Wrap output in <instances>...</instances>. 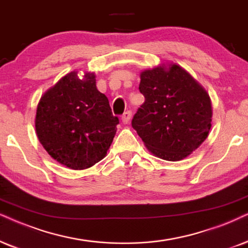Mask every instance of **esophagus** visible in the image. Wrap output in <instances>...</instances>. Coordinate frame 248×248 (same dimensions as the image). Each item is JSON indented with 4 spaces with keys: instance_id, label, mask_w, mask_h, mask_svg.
<instances>
[{
    "instance_id": "1",
    "label": "esophagus",
    "mask_w": 248,
    "mask_h": 248,
    "mask_svg": "<svg viewBox=\"0 0 248 248\" xmlns=\"http://www.w3.org/2000/svg\"><path fill=\"white\" fill-rule=\"evenodd\" d=\"M131 115H133V113H131V111H126V112H124V113L122 114V117H121L122 122H124V124H128V122L130 121Z\"/></svg>"
}]
</instances>
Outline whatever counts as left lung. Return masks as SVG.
Segmentation results:
<instances>
[{"label":"left lung","mask_w":248,"mask_h":248,"mask_svg":"<svg viewBox=\"0 0 248 248\" xmlns=\"http://www.w3.org/2000/svg\"><path fill=\"white\" fill-rule=\"evenodd\" d=\"M145 102L131 126L153 155L168 161L184 159L207 139L212 105L207 93L178 65L140 74Z\"/></svg>","instance_id":"8db88e82"}]
</instances>
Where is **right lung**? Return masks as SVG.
Returning a JSON list of instances; mask_svg holds the SVG:
<instances>
[{
	"instance_id": "right-lung-1",
	"label": "right lung",
	"mask_w": 248,
	"mask_h": 248,
	"mask_svg": "<svg viewBox=\"0 0 248 248\" xmlns=\"http://www.w3.org/2000/svg\"><path fill=\"white\" fill-rule=\"evenodd\" d=\"M118 124L93 73L82 80L77 72L65 75L41 97L36 109L41 144L55 160L72 169L89 168L102 160Z\"/></svg>"
}]
</instances>
